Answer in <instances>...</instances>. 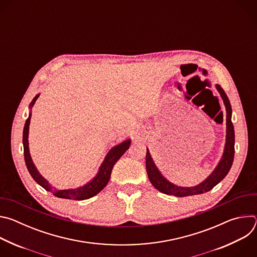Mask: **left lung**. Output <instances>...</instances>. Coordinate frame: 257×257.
<instances>
[{"instance_id":"8db88e82","label":"left lung","mask_w":257,"mask_h":257,"mask_svg":"<svg viewBox=\"0 0 257 257\" xmlns=\"http://www.w3.org/2000/svg\"><path fill=\"white\" fill-rule=\"evenodd\" d=\"M215 87L224 100L226 111H227V137H226L224 155L221 161H219L218 165L213 170V172L202 183H200L199 185L194 187H181L173 184V183L169 182L166 178H164V176H162L157 166L155 165L149 150H146V157H145L146 172H148L151 183L159 191L168 195H174L178 197L202 194L211 190L229 173L234 161V154H235V131H234V126L231 120L232 107H231L230 100L226 92L224 91V89L221 87V85L216 84Z\"/></svg>"}]
</instances>
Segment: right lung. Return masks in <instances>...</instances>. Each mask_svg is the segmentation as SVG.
Returning a JSON list of instances; mask_svg holds the SVG:
<instances>
[{"instance_id":"1","label":"right lung","mask_w":257,"mask_h":257,"mask_svg":"<svg viewBox=\"0 0 257 257\" xmlns=\"http://www.w3.org/2000/svg\"><path fill=\"white\" fill-rule=\"evenodd\" d=\"M40 95H36L32 101L30 102L29 106L30 108L33 106L35 100L38 99ZM31 113L29 114L25 125L23 129V148H24V160L27 167V170L31 177L34 179V181L40 184L43 188H45L47 191H51L55 196L59 198H66V199H73V200H83L88 199L94 195H96L98 192H100L107 184V182L111 178V173L113 170L114 165L117 163V161L125 154V152L129 149L130 146V139L125 140L124 142L116 145L111 151L108 152L105 159L103 160L101 166L99 167V171L97 175L90 181L87 184H85L82 187L75 188V189H66V190H57L53 189L50 183L39 173L36 170L28 149V130H29V123H30Z\"/></svg>"}]
</instances>
